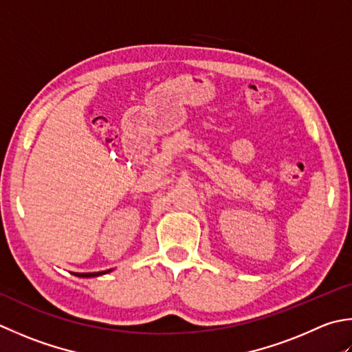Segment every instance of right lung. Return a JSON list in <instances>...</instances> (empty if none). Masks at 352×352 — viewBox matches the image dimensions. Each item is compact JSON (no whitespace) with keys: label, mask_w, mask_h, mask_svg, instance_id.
I'll return each mask as SVG.
<instances>
[{"label":"right lung","mask_w":352,"mask_h":352,"mask_svg":"<svg viewBox=\"0 0 352 352\" xmlns=\"http://www.w3.org/2000/svg\"><path fill=\"white\" fill-rule=\"evenodd\" d=\"M113 272L111 268L109 270H105V272H96V273H73L74 276H79V278H93V276H100V274H105V273H109Z\"/></svg>","instance_id":"1"}]
</instances>
